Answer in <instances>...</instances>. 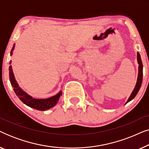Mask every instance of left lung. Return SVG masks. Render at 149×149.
<instances>
[{"label":"left lung","instance_id":"1","mask_svg":"<svg viewBox=\"0 0 149 149\" xmlns=\"http://www.w3.org/2000/svg\"><path fill=\"white\" fill-rule=\"evenodd\" d=\"M137 60H138V63L139 64V66H138V79H137V82H136V86L134 87L133 91L130 95V96L129 98H128L127 102H129L133 100L134 97H136V95H137V93L138 91L140 90V87H141L142 85V76H143V66H142V60L141 58H140V55L139 53H137Z\"/></svg>","mask_w":149,"mask_h":149}]
</instances>
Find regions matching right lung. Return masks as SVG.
<instances>
[{"label": "right lung", "mask_w": 149, "mask_h": 149, "mask_svg": "<svg viewBox=\"0 0 149 149\" xmlns=\"http://www.w3.org/2000/svg\"><path fill=\"white\" fill-rule=\"evenodd\" d=\"M15 47V44L13 45V48L11 51V56L13 54V51ZM11 61L10 62V64H11ZM9 79L10 82H11V86L13 87V90L15 91V94L17 96L19 97L20 100H21L24 104L28 106V107L33 108L34 109L38 110V111H46L51 109V108L54 107L55 105L56 104L59 100L61 95H62V91H60L58 94L54 96L49 97V98L46 99H36L33 98V97L30 96L28 94H27L25 91H24L22 89L20 88L18 85L17 81H16L15 77H14L13 70H12L11 66H9Z\"/></svg>", "instance_id": "obj_1"}]
</instances>
